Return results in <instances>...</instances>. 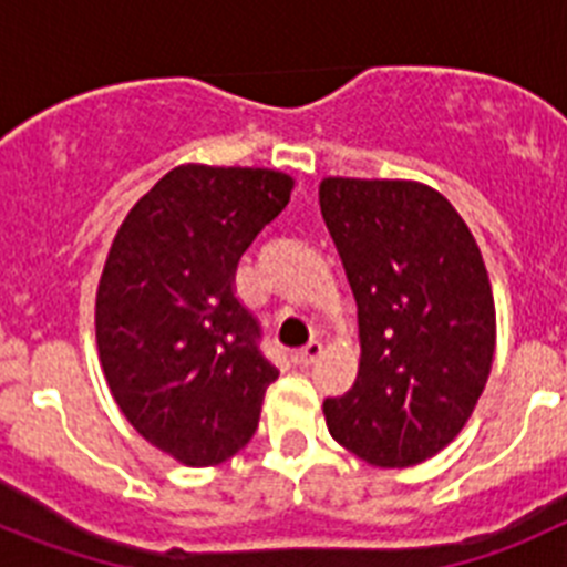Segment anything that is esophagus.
<instances>
[{
	"label": "esophagus",
	"instance_id": "34e87169",
	"mask_svg": "<svg viewBox=\"0 0 567 567\" xmlns=\"http://www.w3.org/2000/svg\"><path fill=\"white\" fill-rule=\"evenodd\" d=\"M320 354H323V343H320V340H309V343L303 346V349H298V352H295V363H298V365H312L315 360L320 358Z\"/></svg>",
	"mask_w": 567,
	"mask_h": 567
}]
</instances>
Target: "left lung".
I'll return each instance as SVG.
<instances>
[{"mask_svg": "<svg viewBox=\"0 0 567 567\" xmlns=\"http://www.w3.org/2000/svg\"><path fill=\"white\" fill-rule=\"evenodd\" d=\"M318 195L360 329L358 380L323 400L329 434L365 463L409 468L463 432L488 380L497 312L483 255L420 182L329 175Z\"/></svg>", "mask_w": 567, "mask_h": 567, "instance_id": "1", "label": "left lung"}]
</instances>
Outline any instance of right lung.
Instances as JSON below:
<instances>
[{
  "label": "right lung",
  "instance_id": "1",
  "mask_svg": "<svg viewBox=\"0 0 567 567\" xmlns=\"http://www.w3.org/2000/svg\"><path fill=\"white\" fill-rule=\"evenodd\" d=\"M292 187L278 169L182 164L135 202L104 260L96 343L110 394L150 445L193 468L252 440L278 380L233 284Z\"/></svg>",
  "mask_w": 567,
  "mask_h": 567
}]
</instances>
